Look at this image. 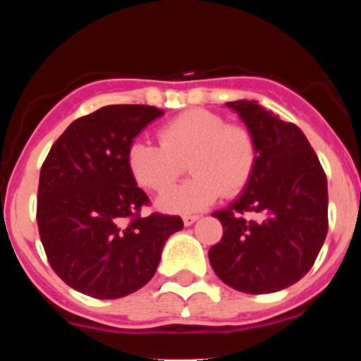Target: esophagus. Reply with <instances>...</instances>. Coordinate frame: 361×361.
Here are the masks:
<instances>
[{
	"instance_id": "34e87169",
	"label": "esophagus",
	"mask_w": 361,
	"mask_h": 361,
	"mask_svg": "<svg viewBox=\"0 0 361 361\" xmlns=\"http://www.w3.org/2000/svg\"><path fill=\"white\" fill-rule=\"evenodd\" d=\"M197 220H199L197 214H185V216H183L185 227H190V225H194Z\"/></svg>"
}]
</instances>
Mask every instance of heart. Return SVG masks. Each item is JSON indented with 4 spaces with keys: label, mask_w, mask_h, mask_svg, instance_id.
Wrapping results in <instances>:
<instances>
[{
    "label": "heart",
    "mask_w": 361,
    "mask_h": 361,
    "mask_svg": "<svg viewBox=\"0 0 361 361\" xmlns=\"http://www.w3.org/2000/svg\"><path fill=\"white\" fill-rule=\"evenodd\" d=\"M159 140L160 145L134 140L126 162L133 180L152 192L166 190L183 169L181 164H188V173L194 176L159 197L157 206L167 213H195L221 194L238 195L257 166V145L250 130L201 108L164 123Z\"/></svg>",
    "instance_id": "1"
}]
</instances>
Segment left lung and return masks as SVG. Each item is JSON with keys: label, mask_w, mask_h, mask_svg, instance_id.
I'll return each instance as SVG.
<instances>
[{"label": "left lung", "mask_w": 361, "mask_h": 361, "mask_svg": "<svg viewBox=\"0 0 361 361\" xmlns=\"http://www.w3.org/2000/svg\"><path fill=\"white\" fill-rule=\"evenodd\" d=\"M257 145V166L243 194L213 216L224 235L209 248L218 278L245 293H274L304 278L329 231V188L314 150L295 123L258 101L225 103ZM258 221H245V212Z\"/></svg>", "instance_id": "1"}]
</instances>
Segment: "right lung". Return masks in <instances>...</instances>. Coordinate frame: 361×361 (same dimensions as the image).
I'll return each mask as SVG.
<instances>
[{
	"mask_svg": "<svg viewBox=\"0 0 361 361\" xmlns=\"http://www.w3.org/2000/svg\"><path fill=\"white\" fill-rule=\"evenodd\" d=\"M164 111L147 104H111L75 120L47 155L39 173V238L56 274L96 298L143 288L159 267L180 216L141 218L148 195L127 169L134 137Z\"/></svg>",
	"mask_w": 361,
	"mask_h": 361,
	"instance_id": "add662e5",
	"label": "right lung"
}]
</instances>
